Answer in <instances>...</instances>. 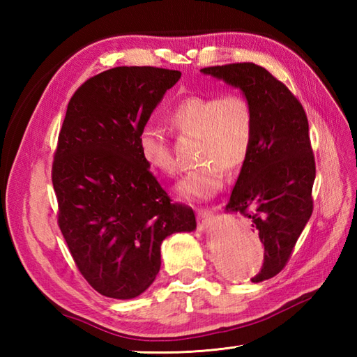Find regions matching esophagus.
Segmentation results:
<instances>
[{"instance_id":"1","label":"esophagus","mask_w":357,"mask_h":357,"mask_svg":"<svg viewBox=\"0 0 357 357\" xmlns=\"http://www.w3.org/2000/svg\"><path fill=\"white\" fill-rule=\"evenodd\" d=\"M198 219H199L201 227H207L215 219V215H213V211L208 208H201V210H198Z\"/></svg>"}]
</instances>
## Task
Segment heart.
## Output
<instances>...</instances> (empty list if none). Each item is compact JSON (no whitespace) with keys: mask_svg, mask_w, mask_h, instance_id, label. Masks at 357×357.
Wrapping results in <instances>:
<instances>
[{"mask_svg":"<svg viewBox=\"0 0 357 357\" xmlns=\"http://www.w3.org/2000/svg\"><path fill=\"white\" fill-rule=\"evenodd\" d=\"M169 119L179 133L198 136L196 161L176 192L185 201H207L222 190L225 172H236L248 159L255 139V110L242 93L188 96L172 109ZM138 146L150 170L173 174L176 162L167 138L153 126L141 128Z\"/></svg>","mask_w":357,"mask_h":357,"instance_id":"obj_1","label":"heart"}]
</instances>
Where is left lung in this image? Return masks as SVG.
I'll return each mask as SVG.
<instances>
[{
  "label": "left lung",
  "instance_id": "8db88e82",
  "mask_svg": "<svg viewBox=\"0 0 357 357\" xmlns=\"http://www.w3.org/2000/svg\"><path fill=\"white\" fill-rule=\"evenodd\" d=\"M239 89L255 110V139L233 187L227 213L252 221L264 244L262 282L285 267L313 211L316 178L308 119L301 102L264 67L238 63L201 69Z\"/></svg>",
  "mask_w": 357,
  "mask_h": 357
}]
</instances>
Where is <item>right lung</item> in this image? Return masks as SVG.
Segmentation results:
<instances>
[{"mask_svg":"<svg viewBox=\"0 0 357 357\" xmlns=\"http://www.w3.org/2000/svg\"><path fill=\"white\" fill-rule=\"evenodd\" d=\"M181 72L115 67L87 79L67 105L52 169L58 224L98 293L133 299L153 284L161 244L193 231L192 208L172 204L141 156L138 136Z\"/></svg>","mask_w":357,"mask_h":357,"instance_id":"add662e5","label":"right lung"}]
</instances>
